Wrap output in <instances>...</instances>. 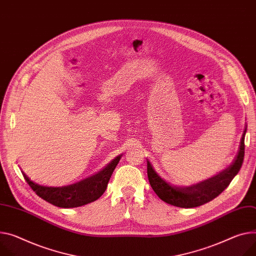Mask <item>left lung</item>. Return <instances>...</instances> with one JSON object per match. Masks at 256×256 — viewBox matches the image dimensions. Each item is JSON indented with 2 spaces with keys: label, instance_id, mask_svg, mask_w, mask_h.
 Instances as JSON below:
<instances>
[{
  "label": "left lung",
  "instance_id": "8db88e82",
  "mask_svg": "<svg viewBox=\"0 0 256 256\" xmlns=\"http://www.w3.org/2000/svg\"><path fill=\"white\" fill-rule=\"evenodd\" d=\"M245 133L246 127L243 131L239 152L232 165L213 178L190 186L182 188L169 184L154 172L148 161V178L152 188L161 200L176 207L194 208L212 201L230 186L242 166L245 150Z\"/></svg>",
  "mask_w": 256,
  "mask_h": 256
}]
</instances>
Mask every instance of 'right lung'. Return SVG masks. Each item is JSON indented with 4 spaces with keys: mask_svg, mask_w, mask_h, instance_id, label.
I'll list each match as a JSON object with an SVG mask.
<instances>
[{
    "mask_svg": "<svg viewBox=\"0 0 256 256\" xmlns=\"http://www.w3.org/2000/svg\"><path fill=\"white\" fill-rule=\"evenodd\" d=\"M121 156L116 158L102 171L94 174L89 178L80 182L62 188L43 186L30 180L28 176L22 172V175L32 190L50 204L60 208H74L86 205L100 198L102 194L106 190L108 180L119 163Z\"/></svg>",
    "mask_w": 256,
    "mask_h": 256,
    "instance_id": "add662e5",
    "label": "right lung"
}]
</instances>
